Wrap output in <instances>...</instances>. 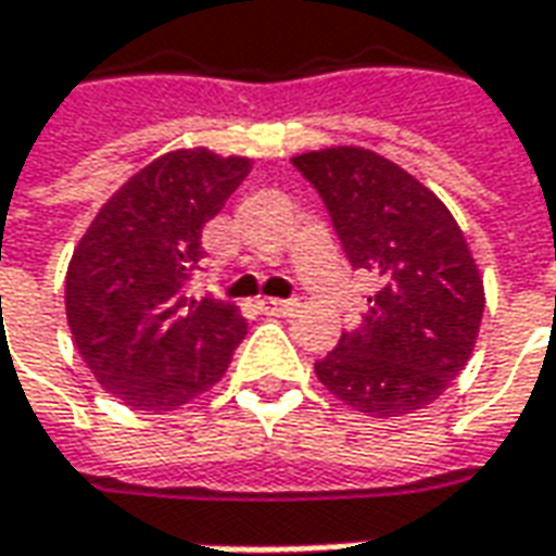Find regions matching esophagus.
Wrapping results in <instances>:
<instances>
[{
	"instance_id": "34e87169",
	"label": "esophagus",
	"mask_w": 556,
	"mask_h": 556,
	"mask_svg": "<svg viewBox=\"0 0 556 556\" xmlns=\"http://www.w3.org/2000/svg\"><path fill=\"white\" fill-rule=\"evenodd\" d=\"M258 309L267 313V316H289V313L298 309V301L294 298H262Z\"/></svg>"
}]
</instances>
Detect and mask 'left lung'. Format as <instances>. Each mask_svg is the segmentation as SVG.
Here are the masks:
<instances>
[{"mask_svg": "<svg viewBox=\"0 0 556 556\" xmlns=\"http://www.w3.org/2000/svg\"><path fill=\"white\" fill-rule=\"evenodd\" d=\"M326 203L368 313L316 362L319 383L368 417L432 405L466 368L484 316V279L441 200L410 173L356 146L292 157Z\"/></svg>", "mask_w": 556, "mask_h": 556, "instance_id": "obj_1", "label": "left lung"}]
</instances>
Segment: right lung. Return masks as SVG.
<instances>
[{
	"instance_id": "obj_1",
	"label": "right lung",
	"mask_w": 556,
	"mask_h": 556,
	"mask_svg": "<svg viewBox=\"0 0 556 556\" xmlns=\"http://www.w3.org/2000/svg\"><path fill=\"white\" fill-rule=\"evenodd\" d=\"M249 157L169 151L109 198L66 270V319L81 358L134 410H176L228 371L247 319L188 282L200 233L249 176Z\"/></svg>"
}]
</instances>
